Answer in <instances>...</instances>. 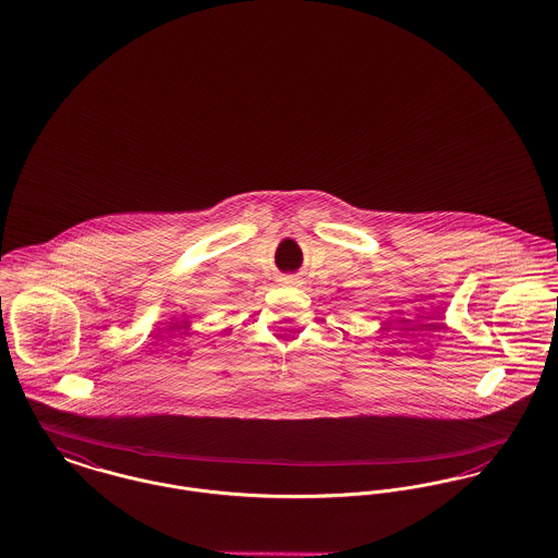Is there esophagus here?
<instances>
[{"mask_svg":"<svg viewBox=\"0 0 558 558\" xmlns=\"http://www.w3.org/2000/svg\"><path fill=\"white\" fill-rule=\"evenodd\" d=\"M280 282H282V287H301L303 284L301 278H296V276H284Z\"/></svg>","mask_w":558,"mask_h":558,"instance_id":"1","label":"esophagus"}]
</instances>
